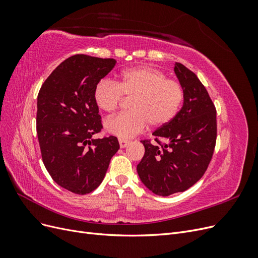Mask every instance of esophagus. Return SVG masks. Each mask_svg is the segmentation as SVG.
<instances>
[{
    "label": "esophagus",
    "instance_id": "obj_1",
    "mask_svg": "<svg viewBox=\"0 0 258 258\" xmlns=\"http://www.w3.org/2000/svg\"><path fill=\"white\" fill-rule=\"evenodd\" d=\"M130 143L129 140H124V139H119V146L121 148H124L128 144Z\"/></svg>",
    "mask_w": 258,
    "mask_h": 258
}]
</instances>
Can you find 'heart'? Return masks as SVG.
<instances>
[{"instance_id": "obj_1", "label": "heart", "mask_w": 258, "mask_h": 258, "mask_svg": "<svg viewBox=\"0 0 258 258\" xmlns=\"http://www.w3.org/2000/svg\"><path fill=\"white\" fill-rule=\"evenodd\" d=\"M123 97L131 98V111L117 115L105 121V129L120 139L135 137L146 128H160L172 121L184 100L181 83L167 79L161 70L142 66L122 71L117 83L103 79L93 89L97 106L106 113L115 112Z\"/></svg>"}]
</instances>
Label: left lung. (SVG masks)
I'll return each instance as SVG.
<instances>
[{
	"instance_id": "obj_1",
	"label": "left lung",
	"mask_w": 258,
	"mask_h": 258,
	"mask_svg": "<svg viewBox=\"0 0 258 258\" xmlns=\"http://www.w3.org/2000/svg\"><path fill=\"white\" fill-rule=\"evenodd\" d=\"M174 72L184 89V103L175 118L141 140L145 154L137 167L148 189L169 196L188 189L204 176L217 137L216 108L197 75L176 62Z\"/></svg>"
}]
</instances>
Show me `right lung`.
Here are the masks:
<instances>
[{"label":"right lung","instance_id":"right-lung-1","mask_svg":"<svg viewBox=\"0 0 258 258\" xmlns=\"http://www.w3.org/2000/svg\"><path fill=\"white\" fill-rule=\"evenodd\" d=\"M115 64L111 58L74 54L38 92L36 132L44 166L54 182L77 195L97 188L119 150L114 136L92 139L103 128L93 89Z\"/></svg>","mask_w":258,"mask_h":258}]
</instances>
